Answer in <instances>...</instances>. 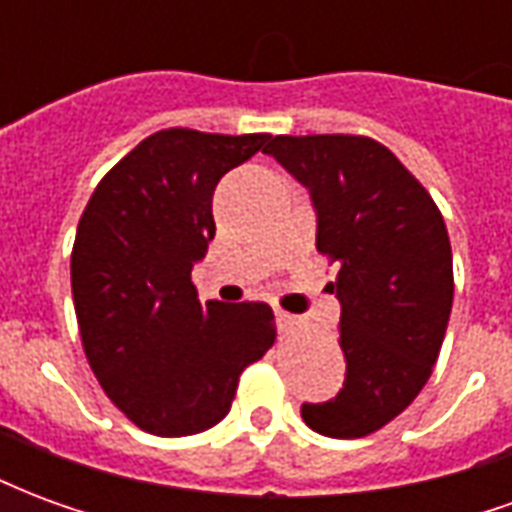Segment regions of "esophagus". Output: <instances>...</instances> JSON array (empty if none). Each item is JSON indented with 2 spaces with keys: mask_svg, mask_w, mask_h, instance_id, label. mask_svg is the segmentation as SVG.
I'll list each match as a JSON object with an SVG mask.
<instances>
[{
  "mask_svg": "<svg viewBox=\"0 0 512 512\" xmlns=\"http://www.w3.org/2000/svg\"><path fill=\"white\" fill-rule=\"evenodd\" d=\"M274 318H277L279 332H293V329L299 326V318H296V315H290V312L277 310V312H274Z\"/></svg>",
  "mask_w": 512,
  "mask_h": 512,
  "instance_id": "1",
  "label": "esophagus"
}]
</instances>
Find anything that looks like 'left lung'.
Returning a JSON list of instances; mask_svg holds the SVG:
<instances>
[{
    "label": "left lung",
    "mask_w": 512,
    "mask_h": 512,
    "mask_svg": "<svg viewBox=\"0 0 512 512\" xmlns=\"http://www.w3.org/2000/svg\"><path fill=\"white\" fill-rule=\"evenodd\" d=\"M310 191L318 252L340 263L345 381L301 419L321 436L359 439L406 411L428 384L452 310V249L436 202L367 136H274L266 147Z\"/></svg>",
    "instance_id": "8db88e82"
}]
</instances>
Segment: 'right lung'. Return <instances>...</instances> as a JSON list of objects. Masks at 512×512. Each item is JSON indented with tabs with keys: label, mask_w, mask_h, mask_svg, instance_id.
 Masks as SVG:
<instances>
[{
	"label": "right lung",
	"mask_w": 512,
	"mask_h": 512,
	"mask_svg": "<svg viewBox=\"0 0 512 512\" xmlns=\"http://www.w3.org/2000/svg\"><path fill=\"white\" fill-rule=\"evenodd\" d=\"M268 142L158 131L106 172L79 219L71 288L84 354L147 433L191 436L222 422L244 367L274 345L268 304H200L191 285L216 235V183Z\"/></svg>",
	"instance_id": "add662e5"
}]
</instances>
